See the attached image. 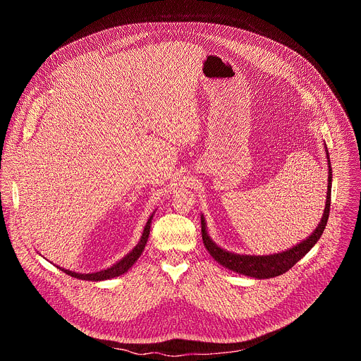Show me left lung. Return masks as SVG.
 Here are the masks:
<instances>
[{"label": "left lung", "mask_w": 361, "mask_h": 361, "mask_svg": "<svg viewBox=\"0 0 361 361\" xmlns=\"http://www.w3.org/2000/svg\"><path fill=\"white\" fill-rule=\"evenodd\" d=\"M324 151H326V157H327V166H329V178H327V195H326V205H324V213L323 217L316 227V230L300 241L298 244L293 245L291 248L281 251V252H274V254H266V255H250V254H237L231 252L226 248H221L217 245L213 238L210 237L207 231V223H205L204 214H201V233H202V243L204 247L207 248L210 255L213 259L221 264L223 267L235 271L238 274H244L248 277L254 279H273L277 276L284 274L288 271L297 262H300L302 257L310 251L316 243L320 240L327 220H329V213H330V202H331V163H330V156H329V149L324 142Z\"/></svg>", "instance_id": "1"}]
</instances>
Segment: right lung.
<instances>
[{
	"instance_id": "1",
	"label": "right lung",
	"mask_w": 361,
	"mask_h": 361,
	"mask_svg": "<svg viewBox=\"0 0 361 361\" xmlns=\"http://www.w3.org/2000/svg\"><path fill=\"white\" fill-rule=\"evenodd\" d=\"M154 213H156V210H154L145 226H144V230H142V234H141V238L140 241L137 243V245L130 251L127 252L121 260H118L116 264L107 267V269H102V270H98V271H94V273H75V271H71V270H67V269H63L60 266H57V269H60L61 271H64L66 274L74 277V279H78V280H87V281H102V280H110V279H114V277H118L124 273H127L134 264L135 262L140 259V255L142 254L144 248H145V244H147V240H148V235H149V228H151V220L154 217Z\"/></svg>"
}]
</instances>
